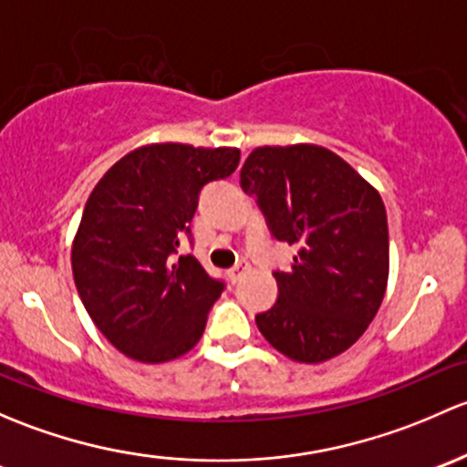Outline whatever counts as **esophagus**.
<instances>
[{"label":"esophagus","instance_id":"1","mask_svg":"<svg viewBox=\"0 0 467 467\" xmlns=\"http://www.w3.org/2000/svg\"><path fill=\"white\" fill-rule=\"evenodd\" d=\"M247 269H249V265H247V263H238V265H235V267H232V269H229V272H227V276H229V278H232V283H235V281H238V278H240V276H243V274H244V272H247Z\"/></svg>","mask_w":467,"mask_h":467}]
</instances>
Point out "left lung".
I'll list each match as a JSON object with an SVG mask.
<instances>
[{"label":"left lung","instance_id":"1","mask_svg":"<svg viewBox=\"0 0 467 467\" xmlns=\"http://www.w3.org/2000/svg\"><path fill=\"white\" fill-rule=\"evenodd\" d=\"M269 232L296 244L287 272H274L276 304L256 326L278 353L319 364L344 353L368 328L389 278L387 209L341 157L315 143L263 146L240 171Z\"/></svg>","mask_w":467,"mask_h":467}]
</instances>
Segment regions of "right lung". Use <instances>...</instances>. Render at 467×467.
I'll return each mask as SVG.
<instances>
[{"instance_id": "1", "label": "right lung", "mask_w": 467, "mask_h": 467, "mask_svg": "<svg viewBox=\"0 0 467 467\" xmlns=\"http://www.w3.org/2000/svg\"><path fill=\"white\" fill-rule=\"evenodd\" d=\"M238 148L150 143L100 177L71 244L76 290L114 348L146 364L171 362L198 344L224 283L195 256L191 235L200 191L238 168Z\"/></svg>"}]
</instances>
